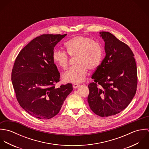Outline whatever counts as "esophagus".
Masks as SVG:
<instances>
[{"mask_svg": "<svg viewBox=\"0 0 149 149\" xmlns=\"http://www.w3.org/2000/svg\"><path fill=\"white\" fill-rule=\"evenodd\" d=\"M79 86H80L79 84H74L73 85V87L74 88H78Z\"/></svg>", "mask_w": 149, "mask_h": 149, "instance_id": "esophagus-1", "label": "esophagus"}]
</instances>
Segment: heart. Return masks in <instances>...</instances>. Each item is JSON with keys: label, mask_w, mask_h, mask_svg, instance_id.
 <instances>
[{"label": "heart", "mask_w": 149, "mask_h": 149, "mask_svg": "<svg viewBox=\"0 0 149 149\" xmlns=\"http://www.w3.org/2000/svg\"><path fill=\"white\" fill-rule=\"evenodd\" d=\"M66 52L70 57H76V66L71 68L63 75L66 82L80 83L83 82L88 74V70H95L101 63L103 50L99 43L91 38L77 36L65 43ZM54 63L65 69L69 64V57L66 53L61 50H54L52 55Z\"/></svg>", "instance_id": "heart-1"}]
</instances>
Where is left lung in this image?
<instances>
[{"label":"left lung","instance_id":"obj_1","mask_svg":"<svg viewBox=\"0 0 149 149\" xmlns=\"http://www.w3.org/2000/svg\"><path fill=\"white\" fill-rule=\"evenodd\" d=\"M105 42L106 57L88 85V102L97 115H115L125 109L136 91L137 68L129 46L109 32H100Z\"/></svg>","mask_w":149,"mask_h":149}]
</instances>
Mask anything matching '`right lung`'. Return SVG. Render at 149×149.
Segmentation results:
<instances>
[{"mask_svg":"<svg viewBox=\"0 0 149 149\" xmlns=\"http://www.w3.org/2000/svg\"><path fill=\"white\" fill-rule=\"evenodd\" d=\"M66 34H43L33 39L18 54L12 70L11 80L17 99L30 115L49 119L61 109L72 84H62L53 60L54 47Z\"/></svg>","mask_w":149,"mask_h":149,"instance_id":"1","label":"right lung"}]
</instances>
